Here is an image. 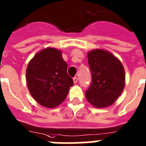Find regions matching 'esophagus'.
Returning a JSON list of instances; mask_svg holds the SVG:
<instances>
[{
    "label": "esophagus",
    "instance_id": "34e87169",
    "mask_svg": "<svg viewBox=\"0 0 146 146\" xmlns=\"http://www.w3.org/2000/svg\"><path fill=\"white\" fill-rule=\"evenodd\" d=\"M78 78H77V77H74V78H73V81H74V84H77V83H78Z\"/></svg>",
    "mask_w": 146,
    "mask_h": 146
}]
</instances>
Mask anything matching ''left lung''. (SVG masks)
Segmentation results:
<instances>
[{
  "mask_svg": "<svg viewBox=\"0 0 146 146\" xmlns=\"http://www.w3.org/2000/svg\"><path fill=\"white\" fill-rule=\"evenodd\" d=\"M92 83L86 91L88 102L96 108L112 105L121 95L125 74L121 61L103 49H94L87 54Z\"/></svg>",
  "mask_w": 146,
  "mask_h": 146,
  "instance_id": "left-lung-1",
  "label": "left lung"
}]
</instances>
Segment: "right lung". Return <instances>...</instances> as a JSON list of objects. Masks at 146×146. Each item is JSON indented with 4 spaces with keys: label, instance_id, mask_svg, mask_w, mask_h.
Returning <instances> with one entry per match:
<instances>
[{
    "label": "right lung",
    "instance_id": "1",
    "mask_svg": "<svg viewBox=\"0 0 146 146\" xmlns=\"http://www.w3.org/2000/svg\"><path fill=\"white\" fill-rule=\"evenodd\" d=\"M26 81L35 101L48 108L64 102L74 84L67 74L62 51L54 48L42 49L31 59L26 70Z\"/></svg>",
    "mask_w": 146,
    "mask_h": 146
}]
</instances>
